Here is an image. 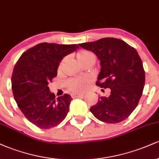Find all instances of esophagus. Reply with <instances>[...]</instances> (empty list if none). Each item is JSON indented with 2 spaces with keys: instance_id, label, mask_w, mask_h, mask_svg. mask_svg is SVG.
I'll return each mask as SVG.
<instances>
[{
  "instance_id": "esophagus-1",
  "label": "esophagus",
  "mask_w": 159,
  "mask_h": 159,
  "mask_svg": "<svg viewBox=\"0 0 159 159\" xmlns=\"http://www.w3.org/2000/svg\"><path fill=\"white\" fill-rule=\"evenodd\" d=\"M84 96V93H73V94H72V98H79V97H81V96Z\"/></svg>"
}]
</instances>
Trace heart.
<instances>
[{
  "mask_svg": "<svg viewBox=\"0 0 159 159\" xmlns=\"http://www.w3.org/2000/svg\"><path fill=\"white\" fill-rule=\"evenodd\" d=\"M93 55L91 52H81L78 54V57L79 61L81 60L84 59V58ZM69 88L71 90L74 91V92H81L87 87V80L86 78H76V79L71 80L68 82L67 84Z\"/></svg>",
  "mask_w": 159,
  "mask_h": 159,
  "instance_id": "b5f03b06",
  "label": "heart"
}]
</instances>
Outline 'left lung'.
I'll use <instances>...</instances> for the list:
<instances>
[{
	"label": "left lung",
	"instance_id": "1",
	"mask_svg": "<svg viewBox=\"0 0 159 159\" xmlns=\"http://www.w3.org/2000/svg\"><path fill=\"white\" fill-rule=\"evenodd\" d=\"M98 57L101 71L96 84L110 88L108 97L98 99L90 107L95 117L107 123H118L138 106L145 84V71L136 49L123 40L102 38L79 44Z\"/></svg>",
	"mask_w": 159,
	"mask_h": 159
}]
</instances>
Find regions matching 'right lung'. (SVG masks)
I'll return each instance as SVG.
<instances>
[{
	"label": "right lung",
	"instance_id": "obj_1",
	"mask_svg": "<svg viewBox=\"0 0 159 159\" xmlns=\"http://www.w3.org/2000/svg\"><path fill=\"white\" fill-rule=\"evenodd\" d=\"M78 48L76 44L39 43L27 49L16 62L11 80L12 93L20 110L36 126L51 129L68 114L70 95L55 98L48 84L57 75L63 58Z\"/></svg>",
	"mask_w": 159,
	"mask_h": 159
}]
</instances>
